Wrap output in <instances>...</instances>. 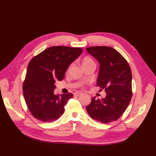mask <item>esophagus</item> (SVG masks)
<instances>
[{"label": "esophagus", "instance_id": "1", "mask_svg": "<svg viewBox=\"0 0 156 156\" xmlns=\"http://www.w3.org/2000/svg\"><path fill=\"white\" fill-rule=\"evenodd\" d=\"M81 92H75V93H74V95L75 96H81Z\"/></svg>", "mask_w": 156, "mask_h": 156}]
</instances>
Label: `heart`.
Here are the masks:
<instances>
[{"label": "heart", "instance_id": "obj_1", "mask_svg": "<svg viewBox=\"0 0 156 156\" xmlns=\"http://www.w3.org/2000/svg\"><path fill=\"white\" fill-rule=\"evenodd\" d=\"M91 64H94V62L90 57H88V56L84 57L82 60V65L83 67H85L87 66H88Z\"/></svg>", "mask_w": 156, "mask_h": 156}]
</instances>
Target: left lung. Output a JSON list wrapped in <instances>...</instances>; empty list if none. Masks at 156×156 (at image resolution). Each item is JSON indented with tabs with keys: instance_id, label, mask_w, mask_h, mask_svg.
<instances>
[{
	"instance_id": "obj_1",
	"label": "left lung",
	"mask_w": 156,
	"mask_h": 156,
	"mask_svg": "<svg viewBox=\"0 0 156 156\" xmlns=\"http://www.w3.org/2000/svg\"><path fill=\"white\" fill-rule=\"evenodd\" d=\"M100 63L97 86L105 98H92L86 109L92 119L103 124L116 121L123 115L132 97V75L129 64L116 49L107 46L86 49Z\"/></svg>"
}]
</instances>
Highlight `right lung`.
<instances>
[{
  "label": "right lung",
  "instance_id": "add662e5",
  "mask_svg": "<svg viewBox=\"0 0 156 156\" xmlns=\"http://www.w3.org/2000/svg\"><path fill=\"white\" fill-rule=\"evenodd\" d=\"M79 48L53 46L33 57L28 65L23 83V96L35 119L44 122L57 120L73 94L55 95L56 81H62L69 66L81 55Z\"/></svg>",
  "mask_w": 156,
  "mask_h": 156
}]
</instances>
